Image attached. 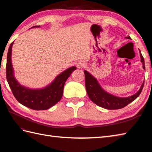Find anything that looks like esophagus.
Masks as SVG:
<instances>
[{
	"instance_id": "esophagus-1",
	"label": "esophagus",
	"mask_w": 152,
	"mask_h": 152,
	"mask_svg": "<svg viewBox=\"0 0 152 152\" xmlns=\"http://www.w3.org/2000/svg\"><path fill=\"white\" fill-rule=\"evenodd\" d=\"M85 65H86V64L84 62H83V61H78V62L76 64L77 68L80 69H83V68L85 66Z\"/></svg>"
}]
</instances>
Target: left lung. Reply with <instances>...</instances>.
Here are the masks:
<instances>
[{
    "label": "left lung",
    "instance_id": "1",
    "mask_svg": "<svg viewBox=\"0 0 152 152\" xmlns=\"http://www.w3.org/2000/svg\"><path fill=\"white\" fill-rule=\"evenodd\" d=\"M126 38H128V39H131L129 37ZM140 55L141 57V62L143 64V69H145L144 59L140 51ZM83 72L85 74L86 91L89 99L96 105L108 110H116L123 108L127 104H129V103L134 101L140 95L144 84V82L142 85L141 86V88H140L139 91L136 94L131 96H129V97L120 98L118 97V96H115L114 95L109 94L107 92L104 91L99 84L96 80L91 74L87 72L86 70H84Z\"/></svg>",
    "mask_w": 152,
    "mask_h": 152
}]
</instances>
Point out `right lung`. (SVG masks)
Instances as JSON below:
<instances>
[{
	"label": "right lung",
	"mask_w": 152,
	"mask_h": 152,
	"mask_svg": "<svg viewBox=\"0 0 152 152\" xmlns=\"http://www.w3.org/2000/svg\"><path fill=\"white\" fill-rule=\"evenodd\" d=\"M34 26L33 27H39ZM14 42L9 47L6 61V79L13 95L21 104L35 110H45L59 102L63 96L64 86L66 80L70 76L76 66H72L60 74L54 81L46 88L41 89H30L21 86L14 76L11 56L12 47Z\"/></svg>",
	"instance_id": "add662e5"
}]
</instances>
